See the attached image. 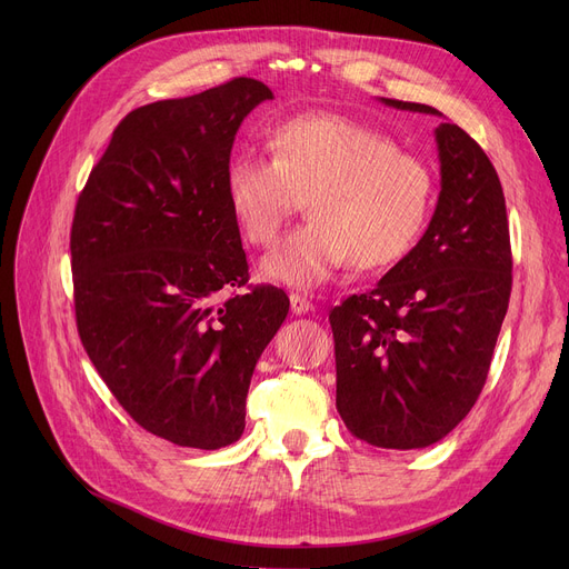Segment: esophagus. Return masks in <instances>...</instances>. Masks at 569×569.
Segmentation results:
<instances>
[{
    "instance_id": "34e87169",
    "label": "esophagus",
    "mask_w": 569,
    "mask_h": 569,
    "mask_svg": "<svg viewBox=\"0 0 569 569\" xmlns=\"http://www.w3.org/2000/svg\"><path fill=\"white\" fill-rule=\"evenodd\" d=\"M290 309H292V313H309V311H313V302L307 295L290 292Z\"/></svg>"
}]
</instances>
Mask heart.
<instances>
[{
	"label": "heart",
	"instance_id": "obj_1",
	"mask_svg": "<svg viewBox=\"0 0 569 569\" xmlns=\"http://www.w3.org/2000/svg\"><path fill=\"white\" fill-rule=\"evenodd\" d=\"M272 161L228 163L226 196L247 242L269 247L307 198L309 221L262 260V274L297 288L332 279L350 260L380 269L401 260L427 228L433 177L422 159L352 117L307 112L269 133Z\"/></svg>",
	"mask_w": 569,
	"mask_h": 569
}]
</instances>
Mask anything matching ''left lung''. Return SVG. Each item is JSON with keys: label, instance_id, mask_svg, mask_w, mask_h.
I'll use <instances>...</instances> for the list:
<instances>
[{"label": "left lung", "instance_id": "8db88e82", "mask_svg": "<svg viewBox=\"0 0 569 569\" xmlns=\"http://www.w3.org/2000/svg\"><path fill=\"white\" fill-rule=\"evenodd\" d=\"M440 114L425 103L380 99ZM440 196L427 232L378 286L330 311L337 410L348 431L387 450L450 433L487 382L512 292L505 196L485 149L461 127L436 129Z\"/></svg>", "mask_w": 569, "mask_h": 569}]
</instances>
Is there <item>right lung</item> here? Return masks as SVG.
Returning a JSON list of instances; mask_svg holds the SVG:
<instances>
[{"mask_svg": "<svg viewBox=\"0 0 569 569\" xmlns=\"http://www.w3.org/2000/svg\"><path fill=\"white\" fill-rule=\"evenodd\" d=\"M272 89L232 78L131 110L89 172L71 226L80 341L149 433L219 450L244 431L258 357L288 316L274 286H249L226 196L234 133Z\"/></svg>", "mask_w": 569, "mask_h": 569, "instance_id": "right-lung-1", "label": "right lung"}]
</instances>
